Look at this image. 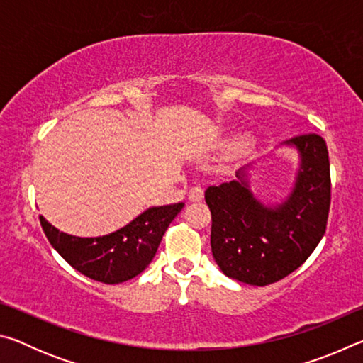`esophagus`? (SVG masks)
<instances>
[{"mask_svg": "<svg viewBox=\"0 0 363 363\" xmlns=\"http://www.w3.org/2000/svg\"><path fill=\"white\" fill-rule=\"evenodd\" d=\"M189 200L190 201H201L203 200V189L200 186H194L189 190Z\"/></svg>", "mask_w": 363, "mask_h": 363, "instance_id": "1", "label": "esophagus"}]
</instances>
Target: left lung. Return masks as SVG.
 I'll return each instance as SVG.
<instances>
[{"mask_svg": "<svg viewBox=\"0 0 363 363\" xmlns=\"http://www.w3.org/2000/svg\"><path fill=\"white\" fill-rule=\"evenodd\" d=\"M281 145L298 152L299 168L290 195L264 205L250 189L248 164L237 179L206 189L211 211V251L233 280L264 286L296 270L322 240L330 211L328 149L318 134H303Z\"/></svg>", "mask_w": 363, "mask_h": 363, "instance_id": "1", "label": "left lung"}]
</instances>
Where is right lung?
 I'll return each mask as SVG.
<instances>
[{
    "label": "right lung",
    "instance_id": "add662e5",
    "mask_svg": "<svg viewBox=\"0 0 363 363\" xmlns=\"http://www.w3.org/2000/svg\"><path fill=\"white\" fill-rule=\"evenodd\" d=\"M184 203L152 206L121 229L102 237H75L40 216L52 248L86 277L107 285L131 280L149 266L158 245Z\"/></svg>",
    "mask_w": 363,
    "mask_h": 363
}]
</instances>
